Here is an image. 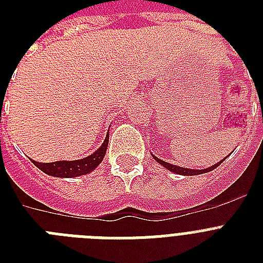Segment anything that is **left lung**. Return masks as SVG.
<instances>
[{
    "instance_id": "left-lung-1",
    "label": "left lung",
    "mask_w": 263,
    "mask_h": 263,
    "mask_svg": "<svg viewBox=\"0 0 263 263\" xmlns=\"http://www.w3.org/2000/svg\"><path fill=\"white\" fill-rule=\"evenodd\" d=\"M153 157H154V160H156L160 165H162L164 168H166L168 171H171V172L176 173V175H183V176H195V175H202V173L212 172L213 169H216L218 165L222 164V162L225 161V158H227V157H225L222 161H220V162H217V164H214L213 166H209V168L206 169H188V168H181V166H176V165L169 164V162H165V161L157 158L156 156H153Z\"/></svg>"
}]
</instances>
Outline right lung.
Returning <instances> with one entry per match:
<instances>
[{
  "label": "right lung",
  "instance_id": "1",
  "mask_svg": "<svg viewBox=\"0 0 263 263\" xmlns=\"http://www.w3.org/2000/svg\"><path fill=\"white\" fill-rule=\"evenodd\" d=\"M107 143H109V132H107L106 138L103 140L102 146L92 153L91 156L84 157L82 160L76 161H55V162H36L32 161V164L42 171L43 173L50 176H55V177H78V176L87 175V173L92 172L101 162H102L103 157L106 154Z\"/></svg>",
  "mask_w": 263,
  "mask_h": 263
}]
</instances>
